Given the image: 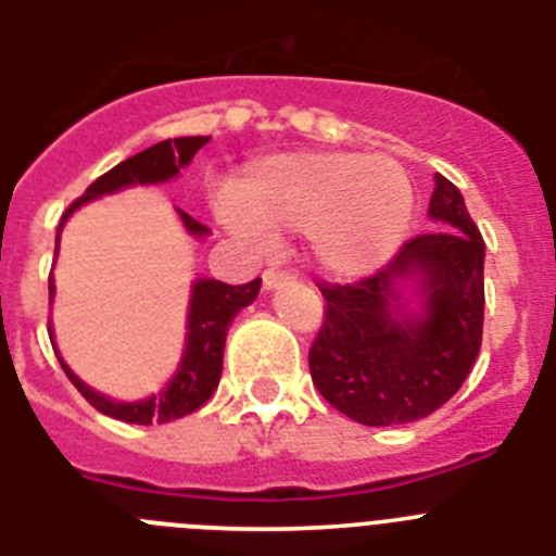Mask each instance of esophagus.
Segmentation results:
<instances>
[{
	"label": "esophagus",
	"instance_id": "34e87169",
	"mask_svg": "<svg viewBox=\"0 0 556 556\" xmlns=\"http://www.w3.org/2000/svg\"><path fill=\"white\" fill-rule=\"evenodd\" d=\"M264 289H275V287H281L283 281H289L292 278V273L289 269H281V267H267L264 269Z\"/></svg>",
	"mask_w": 556,
	"mask_h": 556
}]
</instances>
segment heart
<instances>
[{
  "instance_id": "obj_1",
  "label": "heart",
  "mask_w": 556,
  "mask_h": 556,
  "mask_svg": "<svg viewBox=\"0 0 556 556\" xmlns=\"http://www.w3.org/2000/svg\"><path fill=\"white\" fill-rule=\"evenodd\" d=\"M233 214L253 233L306 228L323 267H378L412 223V184L390 159L356 152H289L253 164L236 186Z\"/></svg>"
}]
</instances>
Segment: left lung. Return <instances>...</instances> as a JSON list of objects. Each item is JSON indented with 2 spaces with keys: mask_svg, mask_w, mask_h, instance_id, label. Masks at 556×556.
<instances>
[{
  "mask_svg": "<svg viewBox=\"0 0 556 556\" xmlns=\"http://www.w3.org/2000/svg\"><path fill=\"white\" fill-rule=\"evenodd\" d=\"M434 228L401 244L378 273L320 283L326 317L308 348L314 387L362 426L431 415L468 378L484 326V239L459 189L437 175ZM418 281L420 313H406L400 281Z\"/></svg>",
  "mask_w": 556,
  "mask_h": 556,
  "instance_id": "1",
  "label": "left lung"
}]
</instances>
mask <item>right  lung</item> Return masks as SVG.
I'll return each instance as SVG.
<instances>
[{
    "instance_id": "1",
    "label": "right lung",
    "mask_w": 556,
    "mask_h": 556,
    "mask_svg": "<svg viewBox=\"0 0 556 556\" xmlns=\"http://www.w3.org/2000/svg\"><path fill=\"white\" fill-rule=\"evenodd\" d=\"M208 141V136L166 139L159 141V144L147 147V150H141L139 155H132V159L122 161V164L108 169L105 175H100L94 184L88 186L83 198H77L75 203L68 205L66 214H63L61 219V228L77 205L100 198V194H111V191H119L132 184H161V180L175 178V175L198 155L200 147H205ZM180 219H184V225L191 233H205V230H208L205 225H200L198 219L189 217L186 211H180ZM61 228H58V233H61ZM258 289H262V278L242 283V287H230V283L211 281V278L194 283L189 306V333H186L184 362H180L178 372H175V378H172L169 384H166L159 395L147 397V401H136V404L108 401L100 392L88 390L80 378L63 365L61 358L63 372H66L68 381L80 390V395L86 397L88 404L94 406L97 412H102V415L108 417H116V420H125V424H169V420L191 415V412L200 409V406L214 395V390H217L219 376H223V351L230 320H233L236 314L242 312L244 306H250V303L255 301ZM49 301H52V275H49Z\"/></svg>"
}]
</instances>
